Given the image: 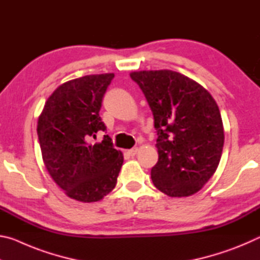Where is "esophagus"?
<instances>
[{"label": "esophagus", "instance_id": "1", "mask_svg": "<svg viewBox=\"0 0 260 260\" xmlns=\"http://www.w3.org/2000/svg\"><path fill=\"white\" fill-rule=\"evenodd\" d=\"M136 152H138V148H133V149H131V150L127 151V153H128V155L132 156V157L135 156Z\"/></svg>", "mask_w": 260, "mask_h": 260}]
</instances>
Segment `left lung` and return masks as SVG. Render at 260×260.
Listing matches in <instances>:
<instances>
[{"instance_id":"8db88e82","label":"left lung","mask_w":260,"mask_h":260,"mask_svg":"<svg viewBox=\"0 0 260 260\" xmlns=\"http://www.w3.org/2000/svg\"><path fill=\"white\" fill-rule=\"evenodd\" d=\"M146 96L157 132L155 187L171 197L190 196L214 174L223 148L217 103L200 83L171 70L131 73Z\"/></svg>"}]
</instances>
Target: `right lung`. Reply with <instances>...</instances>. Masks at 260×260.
<instances>
[{
    "instance_id": "obj_1",
    "label": "right lung",
    "mask_w": 260,
    "mask_h": 260,
    "mask_svg": "<svg viewBox=\"0 0 260 260\" xmlns=\"http://www.w3.org/2000/svg\"><path fill=\"white\" fill-rule=\"evenodd\" d=\"M113 73L85 76L60 85L47 100L38 121V138L46 169L73 200L90 203L116 187L124 157L104 135L100 117Z\"/></svg>"
}]
</instances>
